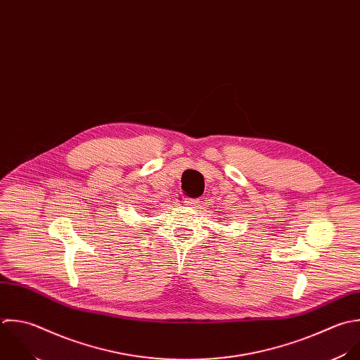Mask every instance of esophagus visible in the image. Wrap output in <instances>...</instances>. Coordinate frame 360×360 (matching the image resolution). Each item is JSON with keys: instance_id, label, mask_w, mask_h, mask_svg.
Instances as JSON below:
<instances>
[{"instance_id": "obj_1", "label": "esophagus", "mask_w": 360, "mask_h": 360, "mask_svg": "<svg viewBox=\"0 0 360 360\" xmlns=\"http://www.w3.org/2000/svg\"><path fill=\"white\" fill-rule=\"evenodd\" d=\"M184 203H185L186 206H195V205H198V203H199V199H191V198H185Z\"/></svg>"}]
</instances>
